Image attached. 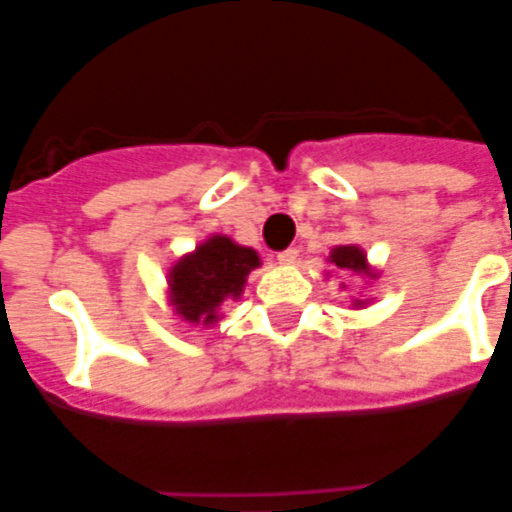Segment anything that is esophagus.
<instances>
[{"instance_id": "obj_1", "label": "esophagus", "mask_w": 512, "mask_h": 512, "mask_svg": "<svg viewBox=\"0 0 512 512\" xmlns=\"http://www.w3.org/2000/svg\"><path fill=\"white\" fill-rule=\"evenodd\" d=\"M299 260V249H285V252H279L277 263L279 266H293Z\"/></svg>"}]
</instances>
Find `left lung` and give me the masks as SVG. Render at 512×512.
I'll return each mask as SVG.
<instances>
[{
	"instance_id": "8db88e82",
	"label": "left lung",
	"mask_w": 512,
	"mask_h": 512,
	"mask_svg": "<svg viewBox=\"0 0 512 512\" xmlns=\"http://www.w3.org/2000/svg\"><path fill=\"white\" fill-rule=\"evenodd\" d=\"M326 263H332V271H340V274H351V277H359L365 285H373L378 279V271L373 268V263L367 260V252L359 244H340L334 246ZM332 277V274H326ZM340 288H348L345 282H340ZM373 299H351V307L354 310H365L367 304Z\"/></svg>"
}]
</instances>
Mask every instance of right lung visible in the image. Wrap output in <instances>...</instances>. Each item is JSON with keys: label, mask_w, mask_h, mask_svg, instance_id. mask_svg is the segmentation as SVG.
<instances>
[{"label": "right lung", "mask_w": 512, "mask_h": 512, "mask_svg": "<svg viewBox=\"0 0 512 512\" xmlns=\"http://www.w3.org/2000/svg\"><path fill=\"white\" fill-rule=\"evenodd\" d=\"M260 268V255L252 246L213 233L180 255L167 271V304L175 321L189 329H211L222 321L227 301L244 296L246 279Z\"/></svg>", "instance_id": "1"}]
</instances>
